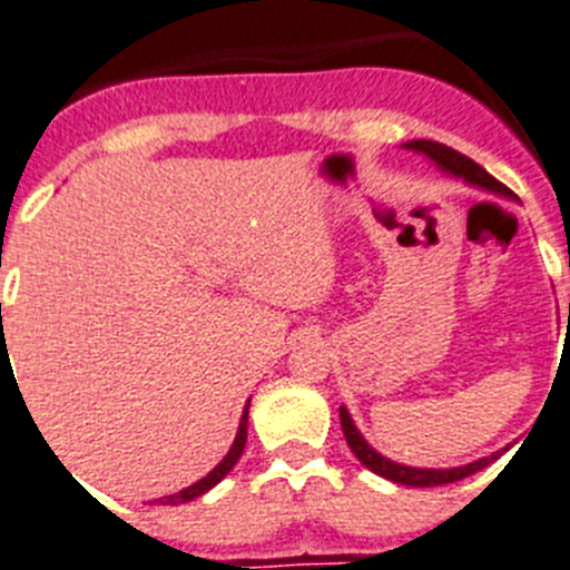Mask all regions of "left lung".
<instances>
[{
    "instance_id": "obj_1",
    "label": "left lung",
    "mask_w": 570,
    "mask_h": 570,
    "mask_svg": "<svg viewBox=\"0 0 570 570\" xmlns=\"http://www.w3.org/2000/svg\"><path fill=\"white\" fill-rule=\"evenodd\" d=\"M404 149L424 155V158H430L432 164L443 171V175L458 177V180L469 183V186H474V189H483V191H489V195L505 197V200H511V197H514L509 189H505L503 183L494 180V177L489 175L483 166L474 164V160L466 158V155L455 153L452 146H443V144H438V140L421 138V140H406ZM568 322H570V307H568ZM338 417H342L344 438H347V446L353 449V455H356L358 461L370 469V472L393 480V483H401V487L426 489V487H443V483H455V480H463V478H469V474L480 472V469L489 466V463L498 458V452H494L492 458H480V461L463 463V466H452V469L404 466V463H395V461H390V458L381 455V452H375V449L364 441V435L358 432V426L353 424V417H350L347 406H338Z\"/></svg>"
}]
</instances>
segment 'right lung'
<instances>
[{
	"label": "right lung",
	"mask_w": 570,
	"mask_h": 570,
	"mask_svg": "<svg viewBox=\"0 0 570 570\" xmlns=\"http://www.w3.org/2000/svg\"><path fill=\"white\" fill-rule=\"evenodd\" d=\"M248 404H250V399H248ZM248 404H245L243 417H239L237 438H234L232 449H228V455L223 458V461L217 463V466H214L212 472L206 474V478H200V480H197V483H191L189 489H183V492H177V494H166V498H160V500H158L160 505H180V503H189V500L200 498V494H206L208 489L217 487V483H220V480L226 478V474L232 472L234 466H237L239 455H243V449H245V438H248Z\"/></svg>",
	"instance_id": "right-lung-1"
}]
</instances>
